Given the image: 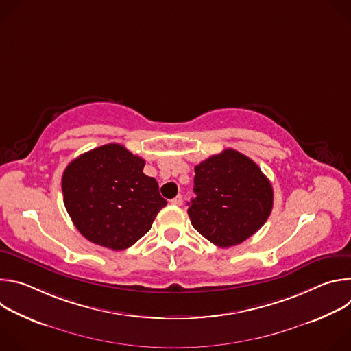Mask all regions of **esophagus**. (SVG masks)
<instances>
[{"instance_id":"obj_1","label":"esophagus","mask_w":351,"mask_h":351,"mask_svg":"<svg viewBox=\"0 0 351 351\" xmlns=\"http://www.w3.org/2000/svg\"><path fill=\"white\" fill-rule=\"evenodd\" d=\"M182 203H183V199H182L180 194H178L175 198L171 199V204H173V206H182Z\"/></svg>"}]
</instances>
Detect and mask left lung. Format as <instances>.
<instances>
[{
	"instance_id": "left-lung-1",
	"label": "left lung",
	"mask_w": 351,
	"mask_h": 351,
	"mask_svg": "<svg viewBox=\"0 0 351 351\" xmlns=\"http://www.w3.org/2000/svg\"><path fill=\"white\" fill-rule=\"evenodd\" d=\"M195 198L187 203L193 228L226 248L253 236L268 219L274 190L258 165L226 148L194 167Z\"/></svg>"
}]
</instances>
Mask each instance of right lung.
Instances as JSON below:
<instances>
[{
  "mask_svg": "<svg viewBox=\"0 0 351 351\" xmlns=\"http://www.w3.org/2000/svg\"><path fill=\"white\" fill-rule=\"evenodd\" d=\"M145 161L118 143L97 147L64 171L65 208L76 229L91 243L111 250L133 245L167 206Z\"/></svg>",
  "mask_w": 351,
  "mask_h": 351,
  "instance_id": "right-lung-1",
  "label": "right lung"
}]
</instances>
